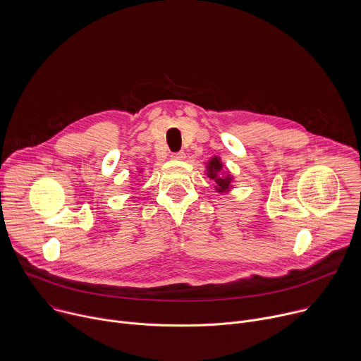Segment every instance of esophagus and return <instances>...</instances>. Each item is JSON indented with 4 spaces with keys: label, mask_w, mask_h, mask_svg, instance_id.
<instances>
[{
    "label": "esophagus",
    "mask_w": 361,
    "mask_h": 361,
    "mask_svg": "<svg viewBox=\"0 0 361 361\" xmlns=\"http://www.w3.org/2000/svg\"><path fill=\"white\" fill-rule=\"evenodd\" d=\"M171 159H173V160H184V159H185V152H184V151L174 152V154H171Z\"/></svg>",
    "instance_id": "esophagus-1"
}]
</instances>
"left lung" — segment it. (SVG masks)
<instances>
[{
  "instance_id": "obj_1",
  "label": "left lung",
  "mask_w": 361,
  "mask_h": 361,
  "mask_svg": "<svg viewBox=\"0 0 361 361\" xmlns=\"http://www.w3.org/2000/svg\"><path fill=\"white\" fill-rule=\"evenodd\" d=\"M205 174L216 183L214 187L220 194H227L231 191V188H234V177L230 174V171L221 163V159L217 156L210 159L209 163H205Z\"/></svg>"
}]
</instances>
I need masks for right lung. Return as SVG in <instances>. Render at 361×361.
Segmentation results:
<instances>
[{"label": "right lung", "instance_id": "obj_1", "mask_svg": "<svg viewBox=\"0 0 361 361\" xmlns=\"http://www.w3.org/2000/svg\"><path fill=\"white\" fill-rule=\"evenodd\" d=\"M138 173H141V170H140V171H138Z\"/></svg>", "mask_w": 361, "mask_h": 361}]
</instances>
